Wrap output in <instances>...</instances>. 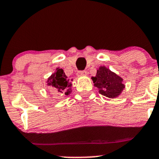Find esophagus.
Segmentation results:
<instances>
[{"instance_id":"obj_1","label":"esophagus","mask_w":159,"mask_h":159,"mask_svg":"<svg viewBox=\"0 0 159 159\" xmlns=\"http://www.w3.org/2000/svg\"><path fill=\"white\" fill-rule=\"evenodd\" d=\"M87 75V71L86 70H78L77 72V75L78 76H83V75Z\"/></svg>"}]
</instances>
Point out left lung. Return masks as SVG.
Segmentation results:
<instances>
[{
  "mask_svg": "<svg viewBox=\"0 0 159 159\" xmlns=\"http://www.w3.org/2000/svg\"><path fill=\"white\" fill-rule=\"evenodd\" d=\"M91 78L99 93L110 98L118 97L125 88L122 78L105 67H100L96 76Z\"/></svg>",
  "mask_w": 159,
  "mask_h": 159,
  "instance_id": "obj_1",
  "label": "left lung"
}]
</instances>
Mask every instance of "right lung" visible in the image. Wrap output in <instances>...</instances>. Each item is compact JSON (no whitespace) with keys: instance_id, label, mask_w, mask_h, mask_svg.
Masks as SVG:
<instances>
[{"instance_id":"right-lung-1","label":"right lung","mask_w":159,"mask_h":159,"mask_svg":"<svg viewBox=\"0 0 159 159\" xmlns=\"http://www.w3.org/2000/svg\"><path fill=\"white\" fill-rule=\"evenodd\" d=\"M48 85L51 86L54 90L66 95L71 92V83L69 82V79H68V77L61 68H57V71L50 77Z\"/></svg>"}]
</instances>
